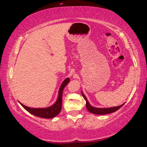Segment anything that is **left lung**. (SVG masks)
Wrapping results in <instances>:
<instances>
[{
	"mask_svg": "<svg viewBox=\"0 0 147 147\" xmlns=\"http://www.w3.org/2000/svg\"><path fill=\"white\" fill-rule=\"evenodd\" d=\"M82 94L83 97L85 99L86 101V108L88 109V110L93 114H96V115H105V114H108L111 113H113L115 111H117L119 108H121L122 106H123V104H122L121 106H116V107H112V108H94V107L91 106L90 104H89V102L87 100L86 96L84 95L83 93Z\"/></svg>",
	"mask_w": 147,
	"mask_h": 147,
	"instance_id": "obj_1",
	"label": "left lung"
}]
</instances>
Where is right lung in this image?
Instances as JSON below:
<instances>
[{"mask_svg":"<svg viewBox=\"0 0 147 147\" xmlns=\"http://www.w3.org/2000/svg\"><path fill=\"white\" fill-rule=\"evenodd\" d=\"M69 81H70V79L67 78L63 82V83L61 84V85L60 86V88H59V90L58 92V97L57 98L56 102L53 106H50L49 108H32L24 106L21 102L19 103L21 104V105L23 106L26 111H28L29 113H30L32 115L44 119L53 118L57 115H58L59 112H60L62 105V93H63L64 88L66 86L67 84L69 82Z\"/></svg>","mask_w":147,"mask_h":147,"instance_id":"1","label":"right lung"}]
</instances>
